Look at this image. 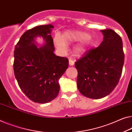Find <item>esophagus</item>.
<instances>
[{
  "instance_id": "obj_1",
  "label": "esophagus",
  "mask_w": 132,
  "mask_h": 132,
  "mask_svg": "<svg viewBox=\"0 0 132 132\" xmlns=\"http://www.w3.org/2000/svg\"><path fill=\"white\" fill-rule=\"evenodd\" d=\"M69 63L70 66H73L75 64V62L72 59H69Z\"/></svg>"
}]
</instances>
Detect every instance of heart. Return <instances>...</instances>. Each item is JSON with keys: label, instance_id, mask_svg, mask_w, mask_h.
<instances>
[{"label": "heart", "instance_id": "b5f03b06", "mask_svg": "<svg viewBox=\"0 0 132 132\" xmlns=\"http://www.w3.org/2000/svg\"><path fill=\"white\" fill-rule=\"evenodd\" d=\"M90 36L87 33L80 32L78 31H67L64 33L63 37L59 34H56L54 37V44L57 48L65 52L68 50L67 44L82 41L86 40ZM90 44V40H86L81 44H79L75 48V53L77 56H82L85 53L88 46Z\"/></svg>", "mask_w": 132, "mask_h": 132}]
</instances>
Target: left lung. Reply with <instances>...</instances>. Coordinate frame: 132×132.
Listing matches in <instances>:
<instances>
[{
  "label": "left lung",
  "mask_w": 132,
  "mask_h": 132,
  "mask_svg": "<svg viewBox=\"0 0 132 132\" xmlns=\"http://www.w3.org/2000/svg\"><path fill=\"white\" fill-rule=\"evenodd\" d=\"M104 35L98 47L88 51L75 65L77 86L86 97L100 99L109 95L119 82L125 60L121 37L114 31H100Z\"/></svg>",
  "instance_id": "8db88e82"
}]
</instances>
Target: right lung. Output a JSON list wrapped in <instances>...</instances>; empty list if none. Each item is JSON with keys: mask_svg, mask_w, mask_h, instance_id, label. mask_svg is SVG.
Returning <instances> with one entry per match:
<instances>
[{"mask_svg": "<svg viewBox=\"0 0 132 132\" xmlns=\"http://www.w3.org/2000/svg\"><path fill=\"white\" fill-rule=\"evenodd\" d=\"M54 27H35L23 33L15 47L13 70L18 84L25 95L35 103H49L58 95L61 76L68 68L66 57L54 53L51 32ZM44 44L38 47L36 38Z\"/></svg>", "mask_w": 132, "mask_h": 132, "instance_id": "right-lung-1", "label": "right lung"}]
</instances>
